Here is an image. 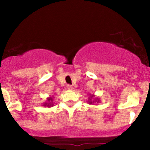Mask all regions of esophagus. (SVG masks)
<instances>
[{"label":"esophagus","instance_id":"34e87169","mask_svg":"<svg viewBox=\"0 0 150 150\" xmlns=\"http://www.w3.org/2000/svg\"><path fill=\"white\" fill-rule=\"evenodd\" d=\"M67 88H68V89H69V90H73L74 87H73V86H72V85H68V86H67Z\"/></svg>","mask_w":150,"mask_h":150}]
</instances>
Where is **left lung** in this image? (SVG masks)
<instances>
[{"mask_svg": "<svg viewBox=\"0 0 150 150\" xmlns=\"http://www.w3.org/2000/svg\"><path fill=\"white\" fill-rule=\"evenodd\" d=\"M89 97L88 98V100H87V102H88L89 104H94L95 103H99L100 102V100L98 97H94L95 95L94 94H89Z\"/></svg>", "mask_w": 150, "mask_h": 150, "instance_id": "obj_1", "label": "left lung"}]
</instances>
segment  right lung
Wrapping results in <instances>:
<instances>
[{"label":"right lung","mask_w":150,"mask_h":150,"mask_svg":"<svg viewBox=\"0 0 150 150\" xmlns=\"http://www.w3.org/2000/svg\"><path fill=\"white\" fill-rule=\"evenodd\" d=\"M54 97L53 96H51V97H49L47 98V99H46V102H44V104H43V106H46V107H52V106H53V104L54 103L53 102V98Z\"/></svg>","instance_id":"right-lung-1"}]
</instances>
